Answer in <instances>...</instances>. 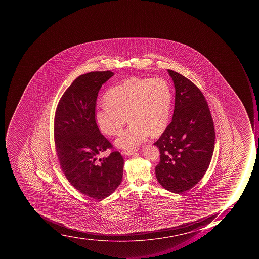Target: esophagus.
I'll use <instances>...</instances> for the list:
<instances>
[{"label":"esophagus","mask_w":259,"mask_h":259,"mask_svg":"<svg viewBox=\"0 0 259 259\" xmlns=\"http://www.w3.org/2000/svg\"><path fill=\"white\" fill-rule=\"evenodd\" d=\"M138 151L137 149H134V150H125V151H123V154L125 155H131L134 154V153Z\"/></svg>","instance_id":"1"}]
</instances>
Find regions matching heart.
Here are the masks:
<instances>
[{
  "instance_id": "1",
  "label": "heart",
  "mask_w": 259,
  "mask_h": 259,
  "mask_svg": "<svg viewBox=\"0 0 259 259\" xmlns=\"http://www.w3.org/2000/svg\"><path fill=\"white\" fill-rule=\"evenodd\" d=\"M106 104L95 112L96 122L105 135L115 136L124 130L116 144L124 149L138 147L149 134L159 135L167 128L171 105V88L163 77H132L115 85L104 96Z\"/></svg>"
}]
</instances>
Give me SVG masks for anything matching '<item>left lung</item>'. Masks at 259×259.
<instances>
[{
  "label": "left lung",
  "mask_w": 259,
  "mask_h": 259,
  "mask_svg": "<svg viewBox=\"0 0 259 259\" xmlns=\"http://www.w3.org/2000/svg\"><path fill=\"white\" fill-rule=\"evenodd\" d=\"M175 85L171 122L154 143L160 159L155 175L168 191L182 194L203 178L214 151V122L199 88L187 77L167 69Z\"/></svg>",
  "instance_id": "1"
}]
</instances>
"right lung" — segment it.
<instances>
[{"label": "right lung", "instance_id": "add662e5", "mask_svg": "<svg viewBox=\"0 0 259 259\" xmlns=\"http://www.w3.org/2000/svg\"><path fill=\"white\" fill-rule=\"evenodd\" d=\"M114 73L95 71L81 74L62 95L54 117L56 152L62 172L81 194L101 200L120 186L124 159L100 133L95 119L99 91ZM107 148V158L98 159Z\"/></svg>", "mask_w": 259, "mask_h": 259}]
</instances>
